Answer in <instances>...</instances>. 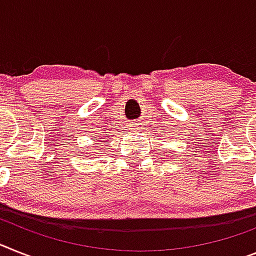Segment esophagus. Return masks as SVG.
Wrapping results in <instances>:
<instances>
[{"label":"esophagus","instance_id":"esophagus-1","mask_svg":"<svg viewBox=\"0 0 256 256\" xmlns=\"http://www.w3.org/2000/svg\"><path fill=\"white\" fill-rule=\"evenodd\" d=\"M132 128H134V130H139V128H140V126H139L138 124H132Z\"/></svg>","mask_w":256,"mask_h":256}]
</instances>
